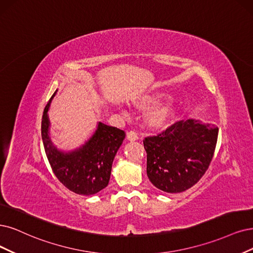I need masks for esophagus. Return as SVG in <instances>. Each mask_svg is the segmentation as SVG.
Segmentation results:
<instances>
[{
    "label": "esophagus",
    "instance_id": "obj_1",
    "mask_svg": "<svg viewBox=\"0 0 253 253\" xmlns=\"http://www.w3.org/2000/svg\"><path fill=\"white\" fill-rule=\"evenodd\" d=\"M138 138V136H137V133L136 132H134V131H128L127 132V139L128 141H130V142H134V141H136V139Z\"/></svg>",
    "mask_w": 253,
    "mask_h": 253
}]
</instances>
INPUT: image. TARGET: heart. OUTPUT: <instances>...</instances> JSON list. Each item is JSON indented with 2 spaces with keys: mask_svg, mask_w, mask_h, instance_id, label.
Masks as SVG:
<instances>
[{
  "mask_svg": "<svg viewBox=\"0 0 253 253\" xmlns=\"http://www.w3.org/2000/svg\"><path fill=\"white\" fill-rule=\"evenodd\" d=\"M167 98L165 95L147 96L134 102V107L141 111H147L145 118L146 125L152 130H163L171 126L179 116V110L172 104H160ZM125 116L128 115L127 110H123Z\"/></svg>",
  "mask_w": 253,
  "mask_h": 253,
  "instance_id": "obj_1",
  "label": "heart"
}]
</instances>
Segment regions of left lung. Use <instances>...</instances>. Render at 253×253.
<instances>
[{
    "label": "left lung",
    "mask_w": 253,
    "mask_h": 253,
    "mask_svg": "<svg viewBox=\"0 0 253 253\" xmlns=\"http://www.w3.org/2000/svg\"><path fill=\"white\" fill-rule=\"evenodd\" d=\"M219 128L190 119L176 122L156 136L146 137L147 175L166 193H181L197 183L209 169Z\"/></svg>",
    "instance_id": "left-lung-1"
}]
</instances>
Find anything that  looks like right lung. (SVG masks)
<instances>
[{
  "label": "right lung",
  "mask_w": 253,
  "mask_h": 253,
  "mask_svg": "<svg viewBox=\"0 0 253 253\" xmlns=\"http://www.w3.org/2000/svg\"><path fill=\"white\" fill-rule=\"evenodd\" d=\"M44 107L42 120V138L52 170L58 180L70 191L89 196L108 185L112 162L125 138V132L99 122L96 131L79 148L62 151L50 137L48 111L53 97Z\"/></svg>",
  "instance_id": "obj_1"
}]
</instances>
